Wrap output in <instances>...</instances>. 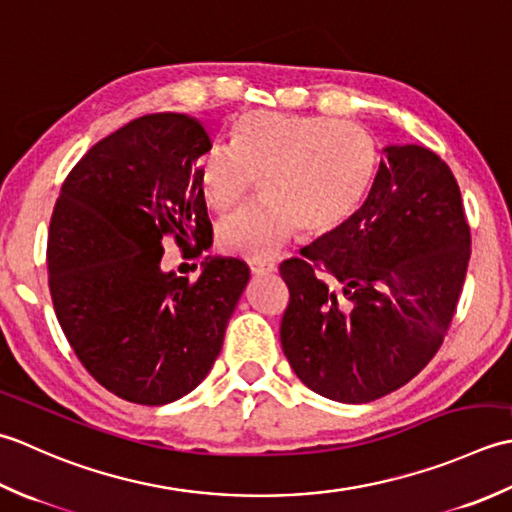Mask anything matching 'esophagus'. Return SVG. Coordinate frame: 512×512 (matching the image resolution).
I'll return each mask as SVG.
<instances>
[{
  "instance_id": "esophagus-1",
  "label": "esophagus",
  "mask_w": 512,
  "mask_h": 512,
  "mask_svg": "<svg viewBox=\"0 0 512 512\" xmlns=\"http://www.w3.org/2000/svg\"><path fill=\"white\" fill-rule=\"evenodd\" d=\"M249 271H252L254 276H265V274H271V271H276V265L274 263H256V260H252V263H249Z\"/></svg>"
}]
</instances>
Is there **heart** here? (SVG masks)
<instances>
[{"label": "heart", "instance_id": "heart-1", "mask_svg": "<svg viewBox=\"0 0 512 512\" xmlns=\"http://www.w3.org/2000/svg\"><path fill=\"white\" fill-rule=\"evenodd\" d=\"M375 143L362 125L254 110L229 128V148L196 161L198 190L214 212H229L260 183L263 198L216 229L223 252L267 260L302 227L336 232L360 210L375 172Z\"/></svg>", "mask_w": 512, "mask_h": 512}]
</instances>
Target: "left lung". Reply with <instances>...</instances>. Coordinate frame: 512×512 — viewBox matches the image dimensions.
<instances>
[{
    "mask_svg": "<svg viewBox=\"0 0 512 512\" xmlns=\"http://www.w3.org/2000/svg\"><path fill=\"white\" fill-rule=\"evenodd\" d=\"M382 154L360 210L280 265L285 356L302 384L344 404L378 400L431 362L471 258L448 165L422 145Z\"/></svg>",
    "mask_w": 512,
    "mask_h": 512,
    "instance_id": "8db88e82",
    "label": "left lung"
}]
</instances>
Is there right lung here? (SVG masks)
Instances as JSON below:
<instances>
[{
  "label": "right lung",
  "instance_id": "1",
  "mask_svg": "<svg viewBox=\"0 0 512 512\" xmlns=\"http://www.w3.org/2000/svg\"><path fill=\"white\" fill-rule=\"evenodd\" d=\"M210 148L198 119L145 114L92 145L50 218L59 325L92 378L134 404H170L205 380L249 283L238 258L207 256L194 283L161 269L165 236L194 256L210 247L196 179Z\"/></svg>",
  "mask_w": 512,
  "mask_h": 512
}]
</instances>
